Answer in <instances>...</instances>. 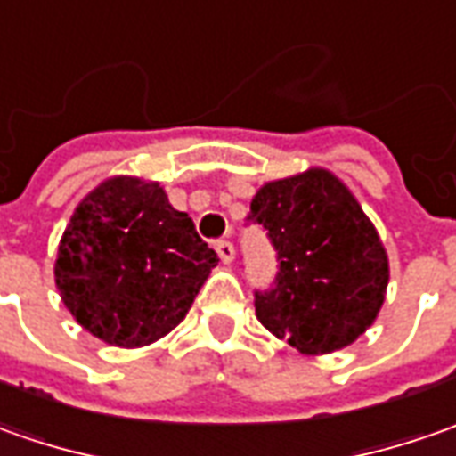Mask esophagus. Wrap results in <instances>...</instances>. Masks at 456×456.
<instances>
[{
  "mask_svg": "<svg viewBox=\"0 0 456 456\" xmlns=\"http://www.w3.org/2000/svg\"><path fill=\"white\" fill-rule=\"evenodd\" d=\"M216 250H218V256H221L223 264H231V261L235 258V248L231 240H218V243H216Z\"/></svg>",
  "mask_w": 456,
  "mask_h": 456,
  "instance_id": "1",
  "label": "esophagus"
}]
</instances>
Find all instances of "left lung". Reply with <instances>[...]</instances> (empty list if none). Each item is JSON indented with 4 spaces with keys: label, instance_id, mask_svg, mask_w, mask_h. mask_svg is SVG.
Here are the masks:
<instances>
[{
    "label": "left lung",
    "instance_id": "left-lung-1",
    "mask_svg": "<svg viewBox=\"0 0 456 456\" xmlns=\"http://www.w3.org/2000/svg\"><path fill=\"white\" fill-rule=\"evenodd\" d=\"M278 273L256 291V316L301 354H331L374 323L389 283V258L374 223L341 180L311 167L265 183L250 200Z\"/></svg>",
    "mask_w": 456,
    "mask_h": 456
}]
</instances>
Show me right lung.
I'll return each instance as SVG.
<instances>
[{
	"label": "right lung",
	"instance_id": "right-lung-1",
	"mask_svg": "<svg viewBox=\"0 0 456 456\" xmlns=\"http://www.w3.org/2000/svg\"><path fill=\"white\" fill-rule=\"evenodd\" d=\"M218 253L158 183L110 178L64 228L54 281L64 306L112 346L158 341L185 319Z\"/></svg>",
	"mask_w": 456,
	"mask_h": 456
}]
</instances>
